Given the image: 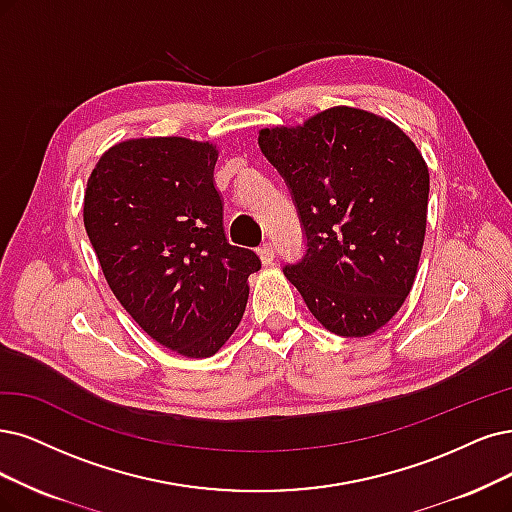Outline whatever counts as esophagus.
Here are the masks:
<instances>
[{
  "instance_id": "obj_1",
  "label": "esophagus",
  "mask_w": 512,
  "mask_h": 512,
  "mask_svg": "<svg viewBox=\"0 0 512 512\" xmlns=\"http://www.w3.org/2000/svg\"><path fill=\"white\" fill-rule=\"evenodd\" d=\"M257 255H259V259L266 263V266H270V263L274 261V249H272V244L270 242H266V244H261L259 249H257Z\"/></svg>"
}]
</instances>
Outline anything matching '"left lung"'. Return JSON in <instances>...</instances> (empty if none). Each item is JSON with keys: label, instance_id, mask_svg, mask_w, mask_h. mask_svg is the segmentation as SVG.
Here are the masks:
<instances>
[{"label": "left lung", "instance_id": "1", "mask_svg": "<svg viewBox=\"0 0 512 512\" xmlns=\"http://www.w3.org/2000/svg\"><path fill=\"white\" fill-rule=\"evenodd\" d=\"M257 141L289 183L308 238L285 276L327 331L373 335L418 274L430 189L420 149L388 118L348 105L261 128Z\"/></svg>", "mask_w": 512, "mask_h": 512}]
</instances>
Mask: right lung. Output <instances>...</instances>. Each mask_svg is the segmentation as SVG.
Listing matches in <instances>:
<instances>
[{"label": "right lung", "mask_w": 512, "mask_h": 512, "mask_svg": "<svg viewBox=\"0 0 512 512\" xmlns=\"http://www.w3.org/2000/svg\"><path fill=\"white\" fill-rule=\"evenodd\" d=\"M217 158L211 141L126 139L94 164L84 192V227L109 289L151 339L187 358L223 348L261 268L225 238Z\"/></svg>", "instance_id": "add662e5"}]
</instances>
